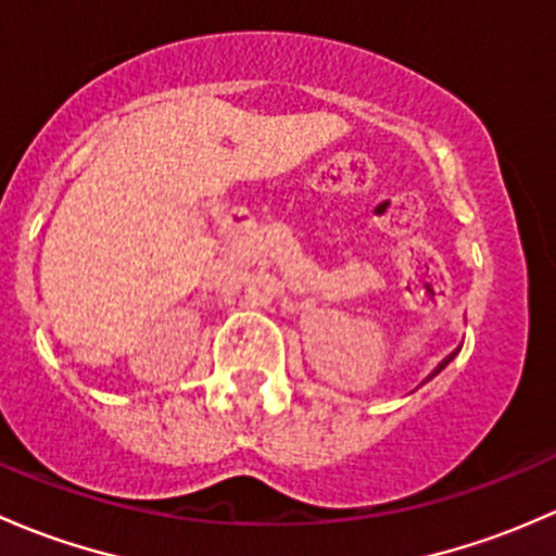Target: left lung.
<instances>
[{"instance_id": "obj_1", "label": "left lung", "mask_w": 556, "mask_h": 556, "mask_svg": "<svg viewBox=\"0 0 556 556\" xmlns=\"http://www.w3.org/2000/svg\"><path fill=\"white\" fill-rule=\"evenodd\" d=\"M452 357H454V355H452ZM452 357H446V361H444V363H441V366H439V368H435V371H433V377H435V374H439V371H441V368H444V366H446V363H450V361H452Z\"/></svg>"}]
</instances>
